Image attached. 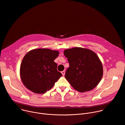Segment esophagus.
<instances>
[{
    "label": "esophagus",
    "instance_id": "obj_1",
    "mask_svg": "<svg viewBox=\"0 0 125 125\" xmlns=\"http://www.w3.org/2000/svg\"><path fill=\"white\" fill-rule=\"evenodd\" d=\"M61 73L62 74L63 76H64V75H65V71H62L61 72Z\"/></svg>",
    "mask_w": 125,
    "mask_h": 125
}]
</instances>
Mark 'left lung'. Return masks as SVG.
<instances>
[{
    "label": "left lung",
    "mask_w": 125,
    "mask_h": 125,
    "mask_svg": "<svg viewBox=\"0 0 125 125\" xmlns=\"http://www.w3.org/2000/svg\"><path fill=\"white\" fill-rule=\"evenodd\" d=\"M69 67L65 77L71 85L83 93L95 87L101 80L103 68L97 55L89 49L75 47L64 51Z\"/></svg>",
    "instance_id": "8db88e82"
}]
</instances>
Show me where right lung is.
I'll return each mask as SVG.
<instances>
[{"label":"right lung","mask_w":125,"mask_h":125,"mask_svg":"<svg viewBox=\"0 0 125 125\" xmlns=\"http://www.w3.org/2000/svg\"><path fill=\"white\" fill-rule=\"evenodd\" d=\"M59 52L37 49L29 52L22 60L20 75L23 84L36 94H44L51 89L62 74L57 69L54 60Z\"/></svg>","instance_id":"add662e5"}]
</instances>
